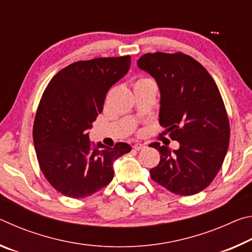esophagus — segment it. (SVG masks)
Instances as JSON below:
<instances>
[{"mask_svg": "<svg viewBox=\"0 0 252 252\" xmlns=\"http://www.w3.org/2000/svg\"><path fill=\"white\" fill-rule=\"evenodd\" d=\"M146 148V144H143V143H134L133 144V149L134 150H136V151H140V150H142V149H144Z\"/></svg>", "mask_w": 252, "mask_h": 252, "instance_id": "1", "label": "esophagus"}]
</instances>
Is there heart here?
Returning a JSON list of instances; mask_svg holds the SVG:
<instances>
[{"label":"heart","instance_id":"1","mask_svg":"<svg viewBox=\"0 0 252 252\" xmlns=\"http://www.w3.org/2000/svg\"><path fill=\"white\" fill-rule=\"evenodd\" d=\"M147 81H151V79L149 78H140L138 81H136L135 84H139V83H143V82H147Z\"/></svg>","mask_w":252,"mask_h":252}]
</instances>
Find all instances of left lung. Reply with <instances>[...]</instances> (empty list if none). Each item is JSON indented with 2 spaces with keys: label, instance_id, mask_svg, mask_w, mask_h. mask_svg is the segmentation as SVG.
Here are the masks:
<instances>
[{
  "label": "left lung",
  "instance_id": "left-lung-1",
  "mask_svg": "<svg viewBox=\"0 0 252 252\" xmlns=\"http://www.w3.org/2000/svg\"><path fill=\"white\" fill-rule=\"evenodd\" d=\"M138 66L156 79L159 123L180 143L178 150L150 144L160 152L151 179L176 194L199 193L216 178L229 147V119L219 89L204 66L182 52L146 53Z\"/></svg>",
  "mask_w": 252,
  "mask_h": 252
}]
</instances>
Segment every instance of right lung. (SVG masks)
I'll use <instances>...</instances> for the list:
<instances>
[{"mask_svg":"<svg viewBox=\"0 0 252 252\" xmlns=\"http://www.w3.org/2000/svg\"><path fill=\"white\" fill-rule=\"evenodd\" d=\"M130 55L78 61L59 71L42 94L33 142L42 173L69 198L89 197L112 181L113 161L131 151L91 143L88 131L103 110L109 89L129 71Z\"/></svg>","mask_w":252,"mask_h":252,"instance_id":"1","label":"right lung"}]
</instances>
